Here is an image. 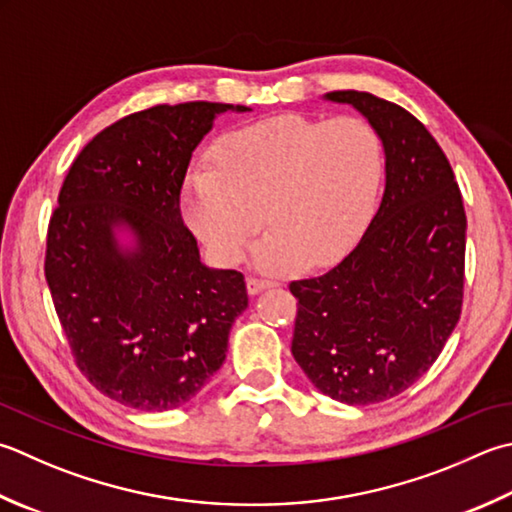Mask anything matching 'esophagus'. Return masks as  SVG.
Listing matches in <instances>:
<instances>
[{
  "instance_id": "34e87169",
  "label": "esophagus",
  "mask_w": 512,
  "mask_h": 512,
  "mask_svg": "<svg viewBox=\"0 0 512 512\" xmlns=\"http://www.w3.org/2000/svg\"><path fill=\"white\" fill-rule=\"evenodd\" d=\"M270 286H273V282H270V279H262V277H248L246 279V288H248L250 295L262 293L264 288H270Z\"/></svg>"
}]
</instances>
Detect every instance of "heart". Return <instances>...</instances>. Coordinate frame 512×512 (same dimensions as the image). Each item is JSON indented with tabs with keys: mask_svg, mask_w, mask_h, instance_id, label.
I'll list each match as a JSON object with an SVG mask.
<instances>
[{
	"mask_svg": "<svg viewBox=\"0 0 512 512\" xmlns=\"http://www.w3.org/2000/svg\"><path fill=\"white\" fill-rule=\"evenodd\" d=\"M384 177V148L362 117L279 115L228 133L186 175L184 217L219 264L266 273L326 266L364 237Z\"/></svg>",
	"mask_w": 512,
	"mask_h": 512,
	"instance_id": "1",
	"label": "heart"
}]
</instances>
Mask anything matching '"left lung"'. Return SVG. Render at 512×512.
<instances>
[{"label": "left lung", "instance_id": "8db88e82", "mask_svg": "<svg viewBox=\"0 0 512 512\" xmlns=\"http://www.w3.org/2000/svg\"><path fill=\"white\" fill-rule=\"evenodd\" d=\"M377 130L386 155L382 204L328 273L290 282L293 357L324 395L350 406L404 393L435 364L464 299L466 213L455 173L426 126L393 102L335 90Z\"/></svg>", "mask_w": 512, "mask_h": 512}]
</instances>
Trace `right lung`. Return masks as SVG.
<instances>
[{
  "label": "right lung",
  "mask_w": 512,
  "mask_h": 512,
  "mask_svg": "<svg viewBox=\"0 0 512 512\" xmlns=\"http://www.w3.org/2000/svg\"><path fill=\"white\" fill-rule=\"evenodd\" d=\"M226 110L250 108L159 104L119 119L84 146L59 190L46 282L79 370L124 406L162 413L190 402L224 364L248 306L244 275L202 264L179 208L193 150Z\"/></svg>",
  "instance_id": "1"
}]
</instances>
